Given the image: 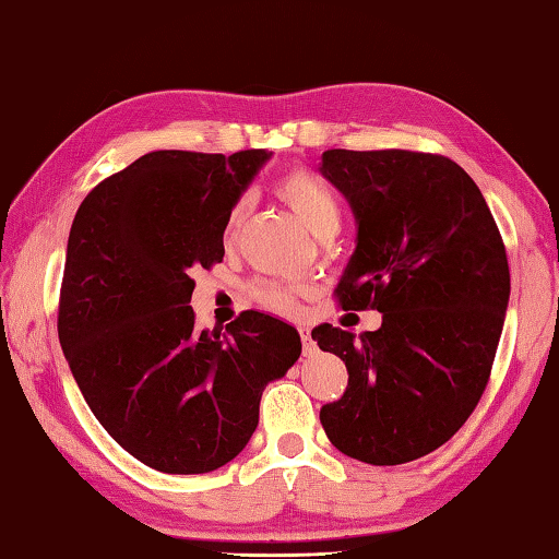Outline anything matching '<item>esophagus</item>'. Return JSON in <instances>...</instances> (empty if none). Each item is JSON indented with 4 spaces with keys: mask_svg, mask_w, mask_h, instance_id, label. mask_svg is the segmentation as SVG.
<instances>
[{
    "mask_svg": "<svg viewBox=\"0 0 559 559\" xmlns=\"http://www.w3.org/2000/svg\"><path fill=\"white\" fill-rule=\"evenodd\" d=\"M300 342H302V354L305 356H310V354H314V342H312V336H310V330L308 326H300Z\"/></svg>",
    "mask_w": 559,
    "mask_h": 559,
    "instance_id": "34e87169",
    "label": "esophagus"
}]
</instances>
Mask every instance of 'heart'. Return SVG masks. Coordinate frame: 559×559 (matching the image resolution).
Listing matches in <instances>:
<instances>
[{
    "mask_svg": "<svg viewBox=\"0 0 559 559\" xmlns=\"http://www.w3.org/2000/svg\"><path fill=\"white\" fill-rule=\"evenodd\" d=\"M276 193L281 201L290 205V211L308 225L314 235H322L326 229L338 227V203L334 191L326 186L320 177L312 171L293 169L276 181ZM249 217V199H239L225 217V242H235L237 235ZM298 295L300 286L295 283H281V281H259L251 288V298H254L261 308L273 310L278 314H293L298 310Z\"/></svg>",
    "mask_w": 559,
    "mask_h": 559,
    "instance_id": "obj_1",
    "label": "heart"
}]
</instances>
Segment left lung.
<instances>
[{"label": "left lung", "mask_w": 559, "mask_h": 559, "mask_svg": "<svg viewBox=\"0 0 559 559\" xmlns=\"http://www.w3.org/2000/svg\"><path fill=\"white\" fill-rule=\"evenodd\" d=\"M320 171L356 217L338 305L382 312L380 330L360 336L312 330L348 370L320 421L360 463L417 461L461 429L487 388L511 290L504 242L477 183L443 155L326 150Z\"/></svg>", "instance_id": "obj_1"}]
</instances>
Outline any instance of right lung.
Masks as SVG:
<instances>
[{
    "mask_svg": "<svg viewBox=\"0 0 559 559\" xmlns=\"http://www.w3.org/2000/svg\"><path fill=\"white\" fill-rule=\"evenodd\" d=\"M266 150L147 152L82 201L68 239L58 336L98 424L147 467L201 475L242 453L261 392L288 373L295 326L247 310L195 330L193 269L225 257V217Z\"/></svg>",
    "mask_w": 559,
    "mask_h": 559,
    "instance_id": "obj_1",
    "label": "right lung"
}]
</instances>
